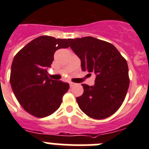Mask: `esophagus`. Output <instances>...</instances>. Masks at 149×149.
<instances>
[{"label": "esophagus", "mask_w": 149, "mask_h": 149, "mask_svg": "<svg viewBox=\"0 0 149 149\" xmlns=\"http://www.w3.org/2000/svg\"><path fill=\"white\" fill-rule=\"evenodd\" d=\"M74 85H75V84H74V83H72V82L69 83V86H70V87H73Z\"/></svg>", "instance_id": "obj_1"}]
</instances>
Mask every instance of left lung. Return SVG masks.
<instances>
[{
	"label": "left lung",
	"mask_w": 149,
	"mask_h": 149,
	"mask_svg": "<svg viewBox=\"0 0 149 149\" xmlns=\"http://www.w3.org/2000/svg\"><path fill=\"white\" fill-rule=\"evenodd\" d=\"M68 41L81 60L82 71L96 75L94 86L82 84L84 93L77 98L79 107L93 119H106L119 110L125 98L130 83L127 61L113 45L105 41L92 36Z\"/></svg>",
	"instance_id": "obj_1"
}]
</instances>
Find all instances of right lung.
I'll return each mask as SVG.
<instances>
[{
	"instance_id": "right-lung-1",
	"label": "right lung",
	"mask_w": 149,
	"mask_h": 149,
	"mask_svg": "<svg viewBox=\"0 0 149 149\" xmlns=\"http://www.w3.org/2000/svg\"><path fill=\"white\" fill-rule=\"evenodd\" d=\"M68 47L66 39L42 36L26 45L13 59L12 89L22 107L33 116L43 118L54 113L69 89L68 83L54 81L47 72L55 51Z\"/></svg>"
}]
</instances>
